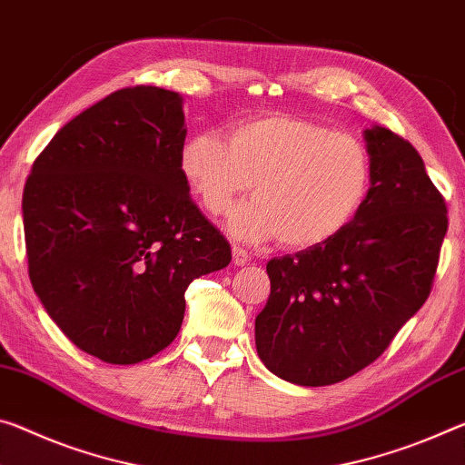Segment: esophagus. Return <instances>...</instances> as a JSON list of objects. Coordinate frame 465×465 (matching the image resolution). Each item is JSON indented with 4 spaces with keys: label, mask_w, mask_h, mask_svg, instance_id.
<instances>
[{
    "label": "esophagus",
    "mask_w": 465,
    "mask_h": 465,
    "mask_svg": "<svg viewBox=\"0 0 465 465\" xmlns=\"http://www.w3.org/2000/svg\"><path fill=\"white\" fill-rule=\"evenodd\" d=\"M232 261H233V264H238V267H244V264L250 262V254L246 252L244 248L233 246L232 248Z\"/></svg>",
    "instance_id": "34e87169"
}]
</instances>
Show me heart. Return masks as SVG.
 Here are the masks:
<instances>
[{
  "label": "heart",
  "mask_w": 465,
  "mask_h": 465,
  "mask_svg": "<svg viewBox=\"0 0 465 465\" xmlns=\"http://www.w3.org/2000/svg\"><path fill=\"white\" fill-rule=\"evenodd\" d=\"M182 178L211 215L252 183L256 196L227 213L233 238H279L311 250L327 244L362 209L371 190V154L358 138L306 117L267 114L232 124L225 143L209 132L180 149Z\"/></svg>",
  "instance_id": "b5f03b06"
}]
</instances>
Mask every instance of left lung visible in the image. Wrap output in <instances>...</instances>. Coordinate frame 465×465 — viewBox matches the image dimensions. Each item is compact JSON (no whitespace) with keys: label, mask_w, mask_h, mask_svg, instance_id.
<instances>
[{"label":"left lung","mask_w":465,"mask_h":465,"mask_svg":"<svg viewBox=\"0 0 465 465\" xmlns=\"http://www.w3.org/2000/svg\"><path fill=\"white\" fill-rule=\"evenodd\" d=\"M371 190L327 244L267 262L271 296L256 351L279 379L325 387L362 371L429 298L447 206L408 140L364 130Z\"/></svg>","instance_id":"obj_1"}]
</instances>
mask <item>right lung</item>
Instances as JSON below:
<instances>
[{"mask_svg": "<svg viewBox=\"0 0 465 465\" xmlns=\"http://www.w3.org/2000/svg\"><path fill=\"white\" fill-rule=\"evenodd\" d=\"M183 99L115 91L51 138L22 194L28 275L70 341L136 364L173 341L190 282L232 250L180 172Z\"/></svg>", "mask_w": 465, "mask_h": 465, "instance_id": "1", "label": "right lung"}]
</instances>
